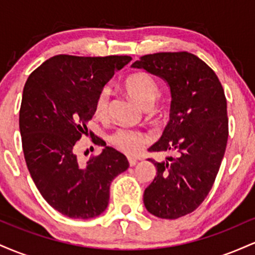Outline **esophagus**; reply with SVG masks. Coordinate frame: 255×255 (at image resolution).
<instances>
[{"label":"esophagus","instance_id":"1","mask_svg":"<svg viewBox=\"0 0 255 255\" xmlns=\"http://www.w3.org/2000/svg\"><path fill=\"white\" fill-rule=\"evenodd\" d=\"M128 162H129V165L130 166H134L137 163L136 158H133V157H128Z\"/></svg>","mask_w":255,"mask_h":255}]
</instances>
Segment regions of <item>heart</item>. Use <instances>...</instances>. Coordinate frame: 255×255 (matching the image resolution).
<instances>
[{
	"instance_id": "heart-1",
	"label": "heart",
	"mask_w": 255,
	"mask_h": 255,
	"mask_svg": "<svg viewBox=\"0 0 255 255\" xmlns=\"http://www.w3.org/2000/svg\"><path fill=\"white\" fill-rule=\"evenodd\" d=\"M125 89L128 96L136 102L142 109H150L157 98L159 97L160 90L157 81L148 73H134L125 80ZM110 102V90L108 87L101 90L96 99L95 111L98 118H105L108 115ZM110 141L116 148L128 154H134L141 150L150 141V136L141 131L119 129L110 136Z\"/></svg>"
}]
</instances>
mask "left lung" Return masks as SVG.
Here are the masks:
<instances>
[{"label": "left lung", "mask_w": 255, "mask_h": 255, "mask_svg": "<svg viewBox=\"0 0 255 255\" xmlns=\"http://www.w3.org/2000/svg\"><path fill=\"white\" fill-rule=\"evenodd\" d=\"M131 67L170 87V121L148 151H176L178 157L151 159L157 175L145 189L144 204L158 218H180L205 200L224 157L229 135L224 90L216 73L187 51L145 55Z\"/></svg>", "instance_id": "8db88e82"}]
</instances>
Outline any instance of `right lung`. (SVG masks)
Returning <instances> with one entry per match:
<instances>
[{
	"instance_id": "1",
	"label": "right lung",
	"mask_w": 255,
	"mask_h": 255,
	"mask_svg": "<svg viewBox=\"0 0 255 255\" xmlns=\"http://www.w3.org/2000/svg\"><path fill=\"white\" fill-rule=\"evenodd\" d=\"M130 60L57 55L32 72L25 84L19 127L26 164L46 203L69 218L103 213L111 182L129 166L124 153L105 145L101 154L81 162L77 142L87 134L98 93ZM92 141L97 145L99 137Z\"/></svg>"
}]
</instances>
